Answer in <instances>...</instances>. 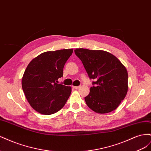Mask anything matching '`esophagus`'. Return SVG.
I'll list each match as a JSON object with an SVG mask.
<instances>
[{
    "label": "esophagus",
    "instance_id": "34e87169",
    "mask_svg": "<svg viewBox=\"0 0 151 151\" xmlns=\"http://www.w3.org/2000/svg\"><path fill=\"white\" fill-rule=\"evenodd\" d=\"M72 88L75 89H78L80 88V86H72Z\"/></svg>",
    "mask_w": 151,
    "mask_h": 151
}]
</instances>
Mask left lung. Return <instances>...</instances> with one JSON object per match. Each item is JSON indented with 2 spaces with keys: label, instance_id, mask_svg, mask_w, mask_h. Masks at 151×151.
<instances>
[{
  "label": "left lung",
  "instance_id": "obj_1",
  "mask_svg": "<svg viewBox=\"0 0 151 151\" xmlns=\"http://www.w3.org/2000/svg\"><path fill=\"white\" fill-rule=\"evenodd\" d=\"M94 86L84 98L88 107L98 113H108L118 108L128 91V72L113 54L103 50L76 48Z\"/></svg>",
  "mask_w": 151,
  "mask_h": 151
}]
</instances>
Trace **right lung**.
Here are the masks:
<instances>
[{"instance_id":"right-lung-1","label":"right lung","mask_w":151,"mask_h":151,"mask_svg":"<svg viewBox=\"0 0 151 151\" xmlns=\"http://www.w3.org/2000/svg\"><path fill=\"white\" fill-rule=\"evenodd\" d=\"M73 49L44 52L32 60L22 78V88L28 103L43 115H52L61 109L69 98L70 86L58 84L63 67Z\"/></svg>"}]
</instances>
